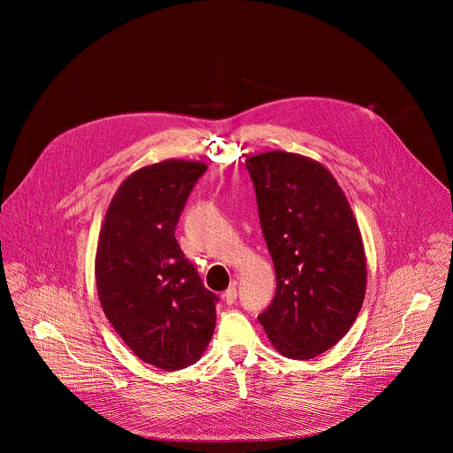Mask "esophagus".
Wrapping results in <instances>:
<instances>
[{
    "mask_svg": "<svg viewBox=\"0 0 453 453\" xmlns=\"http://www.w3.org/2000/svg\"><path fill=\"white\" fill-rule=\"evenodd\" d=\"M236 296H238V292H236V287L234 285H231L226 292H224V301L227 303V304H234V301H236Z\"/></svg>",
    "mask_w": 453,
    "mask_h": 453,
    "instance_id": "obj_1",
    "label": "esophagus"
}]
</instances>
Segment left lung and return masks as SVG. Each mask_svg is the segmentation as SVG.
<instances>
[{"label": "left lung", "mask_w": 453, "mask_h": 453, "mask_svg": "<svg viewBox=\"0 0 453 453\" xmlns=\"http://www.w3.org/2000/svg\"><path fill=\"white\" fill-rule=\"evenodd\" d=\"M276 271L257 320L287 358L308 360L353 326L365 296V252L344 191L317 161L265 152L245 161Z\"/></svg>", "instance_id": "left-lung-1"}]
</instances>
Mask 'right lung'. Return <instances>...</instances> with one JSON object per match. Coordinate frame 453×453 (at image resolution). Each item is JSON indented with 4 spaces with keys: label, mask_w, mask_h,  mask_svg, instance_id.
I'll return each instance as SVG.
<instances>
[{
    "label": "right lung",
    "mask_w": 453,
    "mask_h": 453,
    "mask_svg": "<svg viewBox=\"0 0 453 453\" xmlns=\"http://www.w3.org/2000/svg\"><path fill=\"white\" fill-rule=\"evenodd\" d=\"M206 170L168 159L134 172L118 188L98 238L95 274L105 317L138 358L166 371L196 364L215 332L219 297L175 240Z\"/></svg>",
    "instance_id": "add662e5"
}]
</instances>
